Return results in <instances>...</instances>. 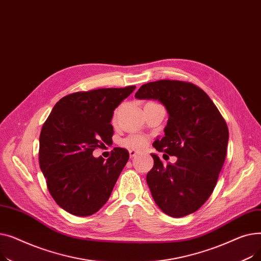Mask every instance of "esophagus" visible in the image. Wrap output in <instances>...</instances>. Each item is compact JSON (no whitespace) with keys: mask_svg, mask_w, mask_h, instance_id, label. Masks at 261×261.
<instances>
[{"mask_svg":"<svg viewBox=\"0 0 261 261\" xmlns=\"http://www.w3.org/2000/svg\"><path fill=\"white\" fill-rule=\"evenodd\" d=\"M139 153V151H136V150H129V154H130V158H134L136 156V154Z\"/></svg>","mask_w":261,"mask_h":261,"instance_id":"34e87169","label":"esophagus"}]
</instances>
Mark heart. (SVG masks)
<instances>
[{
  "label": "heart",
  "instance_id": "obj_1",
  "mask_svg": "<svg viewBox=\"0 0 261 261\" xmlns=\"http://www.w3.org/2000/svg\"><path fill=\"white\" fill-rule=\"evenodd\" d=\"M122 145L129 149H141L147 145V139L141 134H131L122 141Z\"/></svg>",
  "mask_w": 261,
  "mask_h": 261
}]
</instances>
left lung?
<instances>
[{
    "label": "left lung",
    "mask_w": 261,
    "mask_h": 261,
    "mask_svg": "<svg viewBox=\"0 0 261 261\" xmlns=\"http://www.w3.org/2000/svg\"><path fill=\"white\" fill-rule=\"evenodd\" d=\"M138 99H156L169 114L165 136L153 147L176 156L174 164H154L147 184L162 212L180 218L198 211L210 198L225 161L228 129L219 110L202 89L191 82L158 80L143 85Z\"/></svg>",
    "instance_id": "1"
}]
</instances>
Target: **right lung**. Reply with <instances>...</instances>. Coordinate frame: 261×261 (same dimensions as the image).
Wrapping results in <instances>:
<instances>
[{
    "label": "right lung",
    "mask_w": 261,
    "mask_h": 261,
    "mask_svg": "<svg viewBox=\"0 0 261 261\" xmlns=\"http://www.w3.org/2000/svg\"><path fill=\"white\" fill-rule=\"evenodd\" d=\"M97 89L64 96L43 123L39 139V164L53 199L61 208L87 217L109 200L129 160L126 149L115 147L111 156L93 151L112 142L114 110L134 91Z\"/></svg>",
    "instance_id": "right-lung-1"
}]
</instances>
